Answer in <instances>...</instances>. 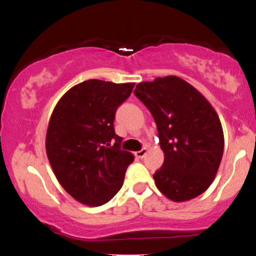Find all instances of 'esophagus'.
<instances>
[{
    "label": "esophagus",
    "instance_id": "obj_1",
    "mask_svg": "<svg viewBox=\"0 0 256 256\" xmlns=\"http://www.w3.org/2000/svg\"><path fill=\"white\" fill-rule=\"evenodd\" d=\"M146 152H148V149H146V148H143V149L140 150V152H134V155H136V158H143L144 156L146 155Z\"/></svg>",
    "mask_w": 256,
    "mask_h": 256
}]
</instances>
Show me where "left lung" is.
<instances>
[{
  "mask_svg": "<svg viewBox=\"0 0 256 256\" xmlns=\"http://www.w3.org/2000/svg\"><path fill=\"white\" fill-rule=\"evenodd\" d=\"M134 95L150 110L164 154L154 174L160 192L173 202L204 193L214 180L224 150L216 110L194 87L176 76L140 82Z\"/></svg>",
  "mask_w": 256,
  "mask_h": 256,
  "instance_id": "8db88e82",
  "label": "left lung"
}]
</instances>
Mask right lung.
<instances>
[{
	"mask_svg": "<svg viewBox=\"0 0 256 256\" xmlns=\"http://www.w3.org/2000/svg\"><path fill=\"white\" fill-rule=\"evenodd\" d=\"M134 83L88 80L66 92L52 112L46 134V154L58 182L78 202L106 204L124 184L134 162L122 150L114 132L118 107Z\"/></svg>",
	"mask_w": 256,
	"mask_h": 256,
	"instance_id": "add662e5",
	"label": "right lung"
}]
</instances>
